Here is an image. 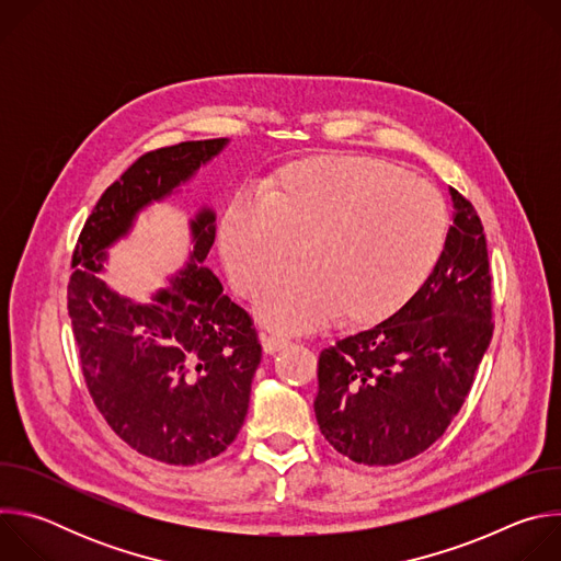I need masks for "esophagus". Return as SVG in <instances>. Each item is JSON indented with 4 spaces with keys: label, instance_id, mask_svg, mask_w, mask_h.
<instances>
[{
    "label": "esophagus",
    "instance_id": "obj_1",
    "mask_svg": "<svg viewBox=\"0 0 561 561\" xmlns=\"http://www.w3.org/2000/svg\"><path fill=\"white\" fill-rule=\"evenodd\" d=\"M290 344V340L286 337V335H264L262 337V346H264V351L268 353V355H273V353H277V351H282L284 346H288Z\"/></svg>",
    "mask_w": 561,
    "mask_h": 561
}]
</instances>
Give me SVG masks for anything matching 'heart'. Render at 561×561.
<instances>
[{"mask_svg":"<svg viewBox=\"0 0 561 561\" xmlns=\"http://www.w3.org/2000/svg\"><path fill=\"white\" fill-rule=\"evenodd\" d=\"M448 232L439 193L370 157L329 154L286 167L271 197L237 195L219 244L234 288L255 293L266 324L306 331L337 310L370 322L407 304L435 268Z\"/></svg>","mask_w":561,"mask_h":561,"instance_id":"heart-1","label":"heart"}]
</instances>
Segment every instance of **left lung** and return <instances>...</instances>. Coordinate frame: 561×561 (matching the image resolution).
<instances>
[{
	"label": "left lung",
	"instance_id": "left-lung-1",
	"mask_svg": "<svg viewBox=\"0 0 561 561\" xmlns=\"http://www.w3.org/2000/svg\"><path fill=\"white\" fill-rule=\"evenodd\" d=\"M455 217L422 288L383 322L319 353L314 417L348 459L392 466L431 448L463 407L493 337L484 226L450 188Z\"/></svg>",
	"mask_w": 561,
	"mask_h": 561
}]
</instances>
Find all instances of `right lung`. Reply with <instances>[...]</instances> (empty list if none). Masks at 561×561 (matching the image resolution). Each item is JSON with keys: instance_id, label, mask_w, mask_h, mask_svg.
Wrapping results in <instances>:
<instances>
[{"instance_id": "1", "label": "right lung", "mask_w": 561, "mask_h": 561, "mask_svg": "<svg viewBox=\"0 0 561 561\" xmlns=\"http://www.w3.org/2000/svg\"><path fill=\"white\" fill-rule=\"evenodd\" d=\"M224 144L182 141L137 157L95 204L70 262L68 314L93 404L130 448L175 466L202 463L230 446L262 362L253 317L202 266L215 242L213 210L193 219L191 264L152 304L115 295L95 273L137 210L167 197Z\"/></svg>"}]
</instances>
